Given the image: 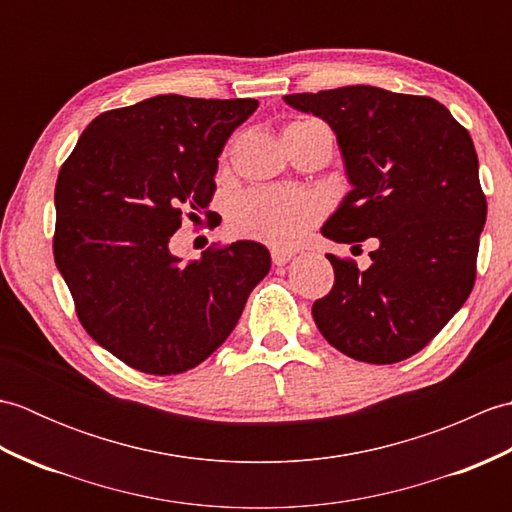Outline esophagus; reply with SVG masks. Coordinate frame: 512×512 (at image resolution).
<instances>
[{"label":"esophagus","instance_id":"34e87169","mask_svg":"<svg viewBox=\"0 0 512 512\" xmlns=\"http://www.w3.org/2000/svg\"><path fill=\"white\" fill-rule=\"evenodd\" d=\"M270 255H273V264L277 266H284L288 264L292 257H295V250H288V248H273L270 250Z\"/></svg>","mask_w":512,"mask_h":512}]
</instances>
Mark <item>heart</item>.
<instances>
[{"label": "heart", "mask_w": 512, "mask_h": 512, "mask_svg": "<svg viewBox=\"0 0 512 512\" xmlns=\"http://www.w3.org/2000/svg\"><path fill=\"white\" fill-rule=\"evenodd\" d=\"M323 127L317 121H297L288 125L290 129ZM323 213V202L317 195L284 189L266 187L246 193L235 204L231 213V226L237 235L257 239L273 246H292L303 239L310 226L319 220Z\"/></svg>", "instance_id": "b5f03b06"}]
</instances>
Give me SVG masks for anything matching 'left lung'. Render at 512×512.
<instances>
[{
	"label": "left lung",
	"mask_w": 512,
	"mask_h": 512,
	"mask_svg": "<svg viewBox=\"0 0 512 512\" xmlns=\"http://www.w3.org/2000/svg\"><path fill=\"white\" fill-rule=\"evenodd\" d=\"M284 101L332 127L352 184L321 233L339 244L376 242L367 270L328 255L334 286L314 301V323L356 361H405L475 284L486 198L473 140L429 96L347 85Z\"/></svg>",
	"instance_id": "left-lung-1"
}]
</instances>
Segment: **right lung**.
Masks as SVG:
<instances>
[{
  "instance_id": "1",
  "label": "right lung",
  "mask_w": 512,
  "mask_h": 512,
  "mask_svg": "<svg viewBox=\"0 0 512 512\" xmlns=\"http://www.w3.org/2000/svg\"><path fill=\"white\" fill-rule=\"evenodd\" d=\"M255 99L160 94L96 116L54 189V262L92 339L145 374H182L233 332L270 270L239 239L182 262L169 250L184 213L213 220L217 158Z\"/></svg>"
}]
</instances>
